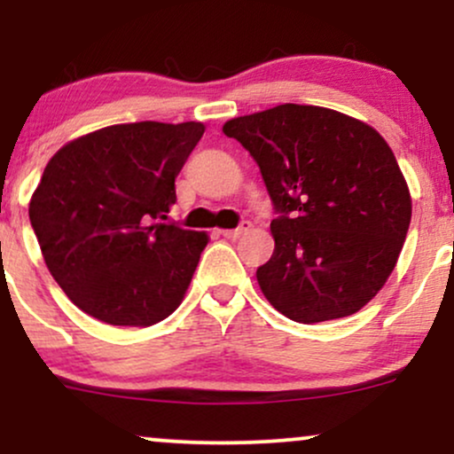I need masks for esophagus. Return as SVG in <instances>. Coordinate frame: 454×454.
Here are the masks:
<instances>
[{"label": "esophagus", "instance_id": "1", "mask_svg": "<svg viewBox=\"0 0 454 454\" xmlns=\"http://www.w3.org/2000/svg\"><path fill=\"white\" fill-rule=\"evenodd\" d=\"M249 228H252V223L243 222L239 228H226V231H220V234H222V237H226V239H239V237H241V234L247 232Z\"/></svg>", "mask_w": 454, "mask_h": 454}]
</instances>
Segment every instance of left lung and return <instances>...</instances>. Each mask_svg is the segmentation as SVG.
Returning <instances> with one entry per match:
<instances>
[{
    "label": "left lung",
    "instance_id": "1",
    "mask_svg": "<svg viewBox=\"0 0 454 454\" xmlns=\"http://www.w3.org/2000/svg\"><path fill=\"white\" fill-rule=\"evenodd\" d=\"M249 151L281 215L256 270L279 314L301 325L356 314L393 273L411 196L378 129L325 106L279 104L223 123Z\"/></svg>",
    "mask_w": 454,
    "mask_h": 454
}]
</instances>
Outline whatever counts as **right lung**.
Returning <instances> with one entry per match:
<instances>
[{
    "label": "right lung",
    "mask_w": 454,
    "mask_h": 454,
    "mask_svg": "<svg viewBox=\"0 0 454 454\" xmlns=\"http://www.w3.org/2000/svg\"><path fill=\"white\" fill-rule=\"evenodd\" d=\"M205 123H117L66 143L31 194L46 267L78 309L151 326L181 305L209 234L161 223Z\"/></svg>",
    "instance_id": "right-lung-1"
}]
</instances>
